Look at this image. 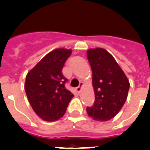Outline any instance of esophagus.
<instances>
[{"label":"esophagus","instance_id":"obj_1","mask_svg":"<svg viewBox=\"0 0 150 150\" xmlns=\"http://www.w3.org/2000/svg\"><path fill=\"white\" fill-rule=\"evenodd\" d=\"M83 85V83L82 82H80V85H79V86H77V87H76V91H77L78 93H80V91H81V89H82Z\"/></svg>","mask_w":150,"mask_h":150}]
</instances>
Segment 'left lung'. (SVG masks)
<instances>
[{
    "label": "left lung",
    "instance_id": "8db88e82",
    "mask_svg": "<svg viewBox=\"0 0 150 150\" xmlns=\"http://www.w3.org/2000/svg\"><path fill=\"white\" fill-rule=\"evenodd\" d=\"M87 59L93 72L95 101L86 112L94 120H110L124 105L129 83L114 57L104 49H90Z\"/></svg>",
    "mask_w": 150,
    "mask_h": 150
}]
</instances>
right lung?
<instances>
[{
	"label": "right lung",
	"instance_id": "right-lung-1",
	"mask_svg": "<svg viewBox=\"0 0 150 150\" xmlns=\"http://www.w3.org/2000/svg\"><path fill=\"white\" fill-rule=\"evenodd\" d=\"M71 53V50L56 49L27 74L26 94L33 111L43 120L53 122L61 118L74 97L65 87L67 79L62 74V69Z\"/></svg>",
	"mask_w": 150,
	"mask_h": 150
}]
</instances>
